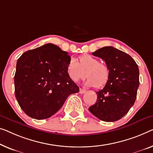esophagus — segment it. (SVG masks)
<instances>
[{
  "mask_svg": "<svg viewBox=\"0 0 153 153\" xmlns=\"http://www.w3.org/2000/svg\"><path fill=\"white\" fill-rule=\"evenodd\" d=\"M86 92V90H84V89H82V88H79V93H80V94H83V93H84Z\"/></svg>",
  "mask_w": 153,
  "mask_h": 153,
  "instance_id": "1",
  "label": "esophagus"
}]
</instances>
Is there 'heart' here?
Instances as JSON below:
<instances>
[{
	"instance_id": "1",
	"label": "heart",
	"mask_w": 153,
	"mask_h": 153,
	"mask_svg": "<svg viewBox=\"0 0 153 153\" xmlns=\"http://www.w3.org/2000/svg\"><path fill=\"white\" fill-rule=\"evenodd\" d=\"M67 74L74 82H77L87 77L85 85L94 86L99 88L105 85L110 77V71L108 66L100 62L98 59L91 55L79 56L78 62L71 59L67 67Z\"/></svg>"
}]
</instances>
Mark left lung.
I'll return each instance as SVG.
<instances>
[{
    "mask_svg": "<svg viewBox=\"0 0 153 153\" xmlns=\"http://www.w3.org/2000/svg\"><path fill=\"white\" fill-rule=\"evenodd\" d=\"M92 54L104 60L110 77L103 89L96 92L97 101L88 110L102 121L115 122L135 103L140 85L138 66L128 54L113 47H102Z\"/></svg>",
    "mask_w": 153,
    "mask_h": 153,
    "instance_id": "left-lung-1",
    "label": "left lung"
}]
</instances>
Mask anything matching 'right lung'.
Returning a JSON list of instances; mask_svg holds the SVG:
<instances>
[{
  "label": "right lung",
  "mask_w": 153,
  "mask_h": 153,
  "mask_svg": "<svg viewBox=\"0 0 153 153\" xmlns=\"http://www.w3.org/2000/svg\"><path fill=\"white\" fill-rule=\"evenodd\" d=\"M70 60L67 52L51 43L25 52L18 58L15 95L27 115L36 120L51 117L69 95L79 92L67 74Z\"/></svg>",
  "instance_id": "right-lung-1"
}]
</instances>
